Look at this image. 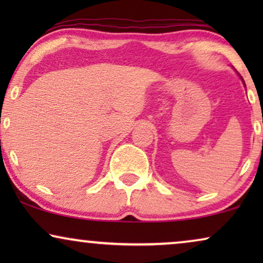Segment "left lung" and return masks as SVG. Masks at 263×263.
Wrapping results in <instances>:
<instances>
[{"label": "left lung", "mask_w": 263, "mask_h": 263, "mask_svg": "<svg viewBox=\"0 0 263 263\" xmlns=\"http://www.w3.org/2000/svg\"><path fill=\"white\" fill-rule=\"evenodd\" d=\"M238 75H239V74H238ZM239 78H240V79H242V81H243V84H244V80H243V78H242V77H240V75H239ZM244 86H246V84H244Z\"/></svg>", "instance_id": "obj_1"}]
</instances>
